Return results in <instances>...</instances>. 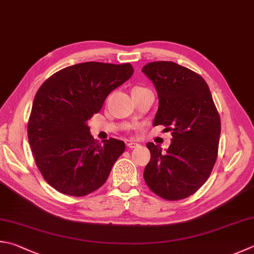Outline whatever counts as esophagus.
Instances as JSON below:
<instances>
[{
    "label": "esophagus",
    "instance_id": "esophagus-1",
    "mask_svg": "<svg viewBox=\"0 0 254 254\" xmlns=\"http://www.w3.org/2000/svg\"><path fill=\"white\" fill-rule=\"evenodd\" d=\"M138 146H139V143L136 141H128L127 142V147H129V148H137Z\"/></svg>",
    "mask_w": 254,
    "mask_h": 254
}]
</instances>
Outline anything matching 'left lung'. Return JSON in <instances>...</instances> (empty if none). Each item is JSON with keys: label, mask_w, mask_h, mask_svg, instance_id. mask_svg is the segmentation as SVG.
<instances>
[{"label": "left lung", "mask_w": 254, "mask_h": 254, "mask_svg": "<svg viewBox=\"0 0 254 254\" xmlns=\"http://www.w3.org/2000/svg\"><path fill=\"white\" fill-rule=\"evenodd\" d=\"M141 71L157 90L154 126L172 131L168 149L147 142L150 160L143 171L147 186L159 197L179 200L194 193L217 160L221 123L209 86L201 76L174 62H152Z\"/></svg>", "instance_id": "8db88e82"}]
</instances>
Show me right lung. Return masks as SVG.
Instances as JSON below:
<instances>
[{"label":"right lung","mask_w":254,"mask_h":254,"mask_svg":"<svg viewBox=\"0 0 254 254\" xmlns=\"http://www.w3.org/2000/svg\"><path fill=\"white\" fill-rule=\"evenodd\" d=\"M132 74L129 63L86 62L59 70L37 90L27 136L37 168L53 188L83 197L107 180L125 142H98L86 122Z\"/></svg>","instance_id":"1"}]
</instances>
